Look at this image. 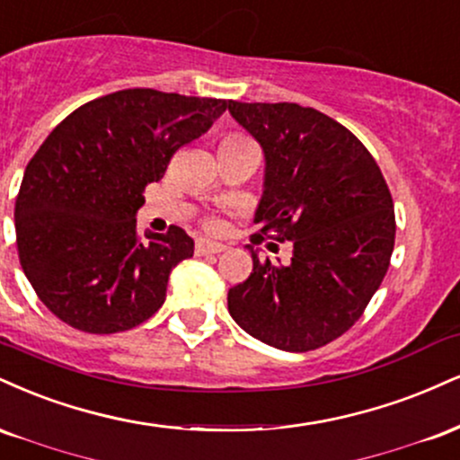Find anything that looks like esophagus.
<instances>
[{"label":"esophagus","mask_w":460,"mask_h":460,"mask_svg":"<svg viewBox=\"0 0 460 460\" xmlns=\"http://www.w3.org/2000/svg\"><path fill=\"white\" fill-rule=\"evenodd\" d=\"M224 250H226V245H221V243L204 241V239H199L196 243V253H198V256H215V253H221Z\"/></svg>","instance_id":"esophagus-1"}]
</instances>
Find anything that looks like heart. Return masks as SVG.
Returning <instances> with one entry per match:
<instances>
[{
	"instance_id": "obj_1",
	"label": "heart",
	"mask_w": 460,
	"mask_h": 460,
	"mask_svg": "<svg viewBox=\"0 0 460 460\" xmlns=\"http://www.w3.org/2000/svg\"><path fill=\"white\" fill-rule=\"evenodd\" d=\"M228 137H236V135H228Z\"/></svg>"
}]
</instances>
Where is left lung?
<instances>
[{"label": "left lung", "mask_w": 460, "mask_h": 460, "mask_svg": "<svg viewBox=\"0 0 460 460\" xmlns=\"http://www.w3.org/2000/svg\"><path fill=\"white\" fill-rule=\"evenodd\" d=\"M228 111L264 153L256 236L293 243L279 267L253 269L228 293L236 325L269 347L305 353L349 332L385 278L396 236L392 193L347 127L296 102H239Z\"/></svg>", "instance_id": "left-lung-1"}]
</instances>
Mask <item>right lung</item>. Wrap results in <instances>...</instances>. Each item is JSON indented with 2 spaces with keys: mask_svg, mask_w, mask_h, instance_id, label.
Listing matches in <instances>:
<instances>
[{
  "mask_svg": "<svg viewBox=\"0 0 460 460\" xmlns=\"http://www.w3.org/2000/svg\"><path fill=\"white\" fill-rule=\"evenodd\" d=\"M228 101L150 88L101 96L49 133L25 167L14 204L19 261L38 299L85 333L142 325L167 279L193 256L178 226L142 241L135 213L182 146L207 133Z\"/></svg>",
  "mask_w": 460,
  "mask_h": 460,
  "instance_id": "obj_1",
  "label": "right lung"
}]
</instances>
